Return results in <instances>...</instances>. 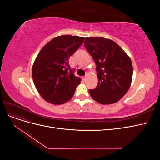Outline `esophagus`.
Here are the masks:
<instances>
[{
  "instance_id": "esophagus-1",
  "label": "esophagus",
  "mask_w": 160,
  "mask_h": 160,
  "mask_svg": "<svg viewBox=\"0 0 160 160\" xmlns=\"http://www.w3.org/2000/svg\"><path fill=\"white\" fill-rule=\"evenodd\" d=\"M86 79H87V76L85 75V76L83 77V79L84 81H85V80H86Z\"/></svg>"
}]
</instances>
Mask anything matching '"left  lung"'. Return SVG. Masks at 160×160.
I'll list each match as a JSON object with an SVG mask.
<instances>
[{"label":"left lung","mask_w":160,"mask_h":160,"mask_svg":"<svg viewBox=\"0 0 160 160\" xmlns=\"http://www.w3.org/2000/svg\"><path fill=\"white\" fill-rule=\"evenodd\" d=\"M85 47L96 64L98 85L89 89L91 98L101 104L118 102L127 93L132 80V61L113 41L87 37Z\"/></svg>","instance_id":"left-lung-1"}]
</instances>
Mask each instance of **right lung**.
<instances>
[{"label":"right lung","mask_w":160,"mask_h":160,"mask_svg":"<svg viewBox=\"0 0 160 160\" xmlns=\"http://www.w3.org/2000/svg\"><path fill=\"white\" fill-rule=\"evenodd\" d=\"M84 39L69 35L57 37L38 52L32 65V76L38 92L47 102L60 105L73 96L81 79L75 76L69 59Z\"/></svg>","instance_id":"right-lung-1"}]
</instances>
